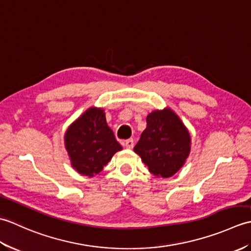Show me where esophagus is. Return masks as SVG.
Here are the masks:
<instances>
[{"label":"esophagus","instance_id":"34e87169","mask_svg":"<svg viewBox=\"0 0 251 251\" xmlns=\"http://www.w3.org/2000/svg\"><path fill=\"white\" fill-rule=\"evenodd\" d=\"M134 145H135V143H134V140H132V139H127V140L124 141V147L127 148V149H132V148H134Z\"/></svg>","mask_w":251,"mask_h":251}]
</instances>
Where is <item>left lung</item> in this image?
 I'll return each mask as SVG.
<instances>
[{
  "label": "left lung",
  "mask_w": 251,
  "mask_h": 251,
  "mask_svg": "<svg viewBox=\"0 0 251 251\" xmlns=\"http://www.w3.org/2000/svg\"><path fill=\"white\" fill-rule=\"evenodd\" d=\"M189 129L166 106L147 116V128L134 148L135 153L157 178H169L182 168L191 152Z\"/></svg>",
  "instance_id": "obj_1"
}]
</instances>
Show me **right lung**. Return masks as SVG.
Here are the masks:
<instances>
[{"mask_svg": "<svg viewBox=\"0 0 251 251\" xmlns=\"http://www.w3.org/2000/svg\"><path fill=\"white\" fill-rule=\"evenodd\" d=\"M65 148L71 166L89 178L98 175L122 146L106 124L102 108L92 106L68 127Z\"/></svg>", "mask_w": 251, "mask_h": 251, "instance_id": "1", "label": "right lung"}]
</instances>
